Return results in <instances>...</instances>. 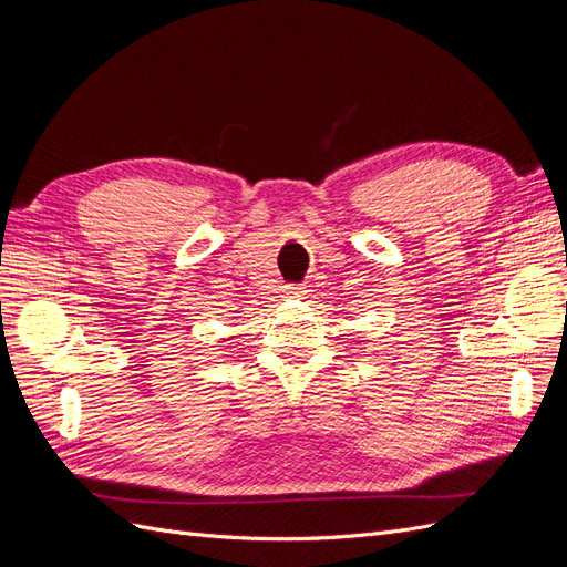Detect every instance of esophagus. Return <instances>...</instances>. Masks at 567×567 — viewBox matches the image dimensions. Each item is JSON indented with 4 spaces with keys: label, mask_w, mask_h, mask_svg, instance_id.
<instances>
[{
    "label": "esophagus",
    "mask_w": 567,
    "mask_h": 567,
    "mask_svg": "<svg viewBox=\"0 0 567 567\" xmlns=\"http://www.w3.org/2000/svg\"><path fill=\"white\" fill-rule=\"evenodd\" d=\"M300 293H305L302 290V286H286V296H300Z\"/></svg>",
    "instance_id": "esophagus-1"
}]
</instances>
